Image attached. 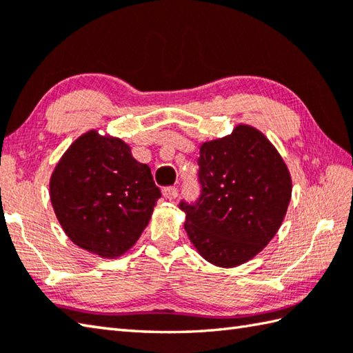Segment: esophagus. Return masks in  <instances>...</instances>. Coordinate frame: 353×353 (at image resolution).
Returning a JSON list of instances; mask_svg holds the SVG:
<instances>
[{"mask_svg":"<svg viewBox=\"0 0 353 353\" xmlns=\"http://www.w3.org/2000/svg\"><path fill=\"white\" fill-rule=\"evenodd\" d=\"M163 196L168 200H174L179 196V190L176 186H167V188H163Z\"/></svg>","mask_w":353,"mask_h":353,"instance_id":"1","label":"esophagus"}]
</instances>
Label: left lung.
<instances>
[{
    "mask_svg": "<svg viewBox=\"0 0 353 353\" xmlns=\"http://www.w3.org/2000/svg\"><path fill=\"white\" fill-rule=\"evenodd\" d=\"M197 163L200 196L179 205L186 234L211 264H244L270 243L287 214V165L264 134L244 124L201 144Z\"/></svg>",
    "mask_w": 353,
    "mask_h": 353,
    "instance_id": "left-lung-1",
    "label": "left lung"
}]
</instances>
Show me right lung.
Segmentation results:
<instances>
[{
  "mask_svg": "<svg viewBox=\"0 0 353 353\" xmlns=\"http://www.w3.org/2000/svg\"><path fill=\"white\" fill-rule=\"evenodd\" d=\"M161 197L147 163L118 138L91 130L66 150L50 179V199L71 241L118 258L138 241Z\"/></svg>",
  "mask_w": 353,
  "mask_h": 353,
  "instance_id": "add662e5",
  "label": "right lung"
}]
</instances>
